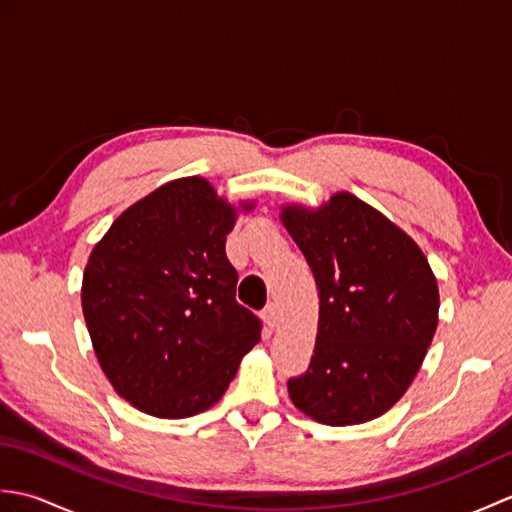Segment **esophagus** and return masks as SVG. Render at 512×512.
<instances>
[{
    "instance_id": "esophagus-1",
    "label": "esophagus",
    "mask_w": 512,
    "mask_h": 512,
    "mask_svg": "<svg viewBox=\"0 0 512 512\" xmlns=\"http://www.w3.org/2000/svg\"><path fill=\"white\" fill-rule=\"evenodd\" d=\"M264 323H266V328L268 330H275L277 328V319H279V312H277V306L275 303H270V306H266V310H264Z\"/></svg>"
}]
</instances>
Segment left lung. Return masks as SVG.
I'll return each mask as SVG.
<instances>
[{
  "mask_svg": "<svg viewBox=\"0 0 512 512\" xmlns=\"http://www.w3.org/2000/svg\"><path fill=\"white\" fill-rule=\"evenodd\" d=\"M281 224L319 290V328L292 405L330 427L383 416L409 389L438 328L440 292L427 257L374 206L339 191L317 209L281 206Z\"/></svg>",
  "mask_w": 512,
  "mask_h": 512,
  "instance_id": "left-lung-1",
  "label": "left lung"
}]
</instances>
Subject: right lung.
<instances>
[{
  "mask_svg": "<svg viewBox=\"0 0 512 512\" xmlns=\"http://www.w3.org/2000/svg\"><path fill=\"white\" fill-rule=\"evenodd\" d=\"M239 209L206 178L171 180L118 215L90 253L81 306L94 354L116 394L149 416L211 409L259 343L262 323L235 301L226 257Z\"/></svg>",
  "mask_w": 512,
  "mask_h": 512,
  "instance_id": "add662e5",
  "label": "right lung"
}]
</instances>
